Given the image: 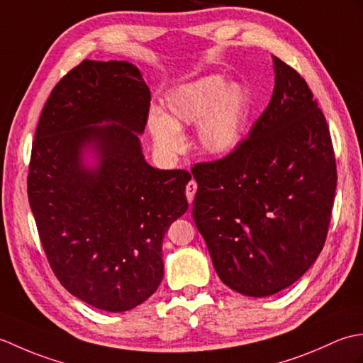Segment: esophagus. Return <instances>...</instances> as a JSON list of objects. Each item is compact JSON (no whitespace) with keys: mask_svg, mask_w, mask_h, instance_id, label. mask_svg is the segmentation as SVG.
I'll list each match as a JSON object with an SVG mask.
<instances>
[{"mask_svg":"<svg viewBox=\"0 0 363 363\" xmlns=\"http://www.w3.org/2000/svg\"><path fill=\"white\" fill-rule=\"evenodd\" d=\"M196 189H198V186H196V182L191 179L189 184H187V187H186V196H187V201L191 204L194 203V199H195V194H196Z\"/></svg>","mask_w":363,"mask_h":363,"instance_id":"obj_1","label":"esophagus"}]
</instances>
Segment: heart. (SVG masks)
Masks as SVG:
<instances>
[{
    "label": "heart",
    "instance_id": "obj_1",
    "mask_svg": "<svg viewBox=\"0 0 363 363\" xmlns=\"http://www.w3.org/2000/svg\"><path fill=\"white\" fill-rule=\"evenodd\" d=\"M165 115L150 113L154 143L168 154L184 148L181 129L196 128L199 148L211 156H228L240 145L250 117V98L237 82L226 84L218 74L184 84L168 94Z\"/></svg>",
    "mask_w": 363,
    "mask_h": 363
}]
</instances>
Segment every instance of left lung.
<instances>
[{
	"mask_svg": "<svg viewBox=\"0 0 363 363\" xmlns=\"http://www.w3.org/2000/svg\"><path fill=\"white\" fill-rule=\"evenodd\" d=\"M274 89L250 135L195 164L194 220L220 279L264 298L298 281L325 246L337 165L325 115L304 78L273 56Z\"/></svg>",
	"mask_w": 363,
	"mask_h": 363,
	"instance_id": "obj_1",
	"label": "left lung"
}]
</instances>
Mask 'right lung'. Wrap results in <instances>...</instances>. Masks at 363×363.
Wrapping results in <instances>:
<instances>
[{
  "label": "right lung",
  "instance_id": "obj_1",
  "mask_svg": "<svg viewBox=\"0 0 363 363\" xmlns=\"http://www.w3.org/2000/svg\"><path fill=\"white\" fill-rule=\"evenodd\" d=\"M150 101L135 65L82 60L52 89L30 151L28 198L46 259L72 295L107 312L157 290L162 240L189 207L190 173L143 157ZM87 149L95 169L83 164Z\"/></svg>",
  "mask_w": 363,
  "mask_h": 363
}]
</instances>
